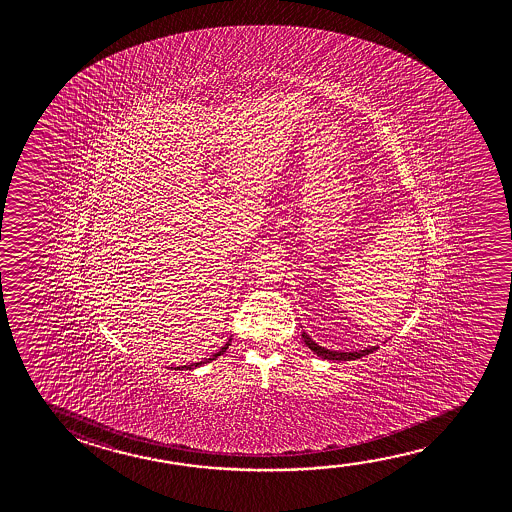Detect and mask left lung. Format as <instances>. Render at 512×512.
Listing matches in <instances>:
<instances>
[{"label":"left lung","mask_w":512,"mask_h":512,"mask_svg":"<svg viewBox=\"0 0 512 512\" xmlns=\"http://www.w3.org/2000/svg\"><path fill=\"white\" fill-rule=\"evenodd\" d=\"M302 337L303 341H305V344L309 346L312 352L316 353L321 359H328V361H355V359H361L364 355H368V353L377 350V348L373 346V348H366V350H359V352H332V350H328V348H323V346H319L318 343H314L305 332H303Z\"/></svg>","instance_id":"obj_1"}]
</instances>
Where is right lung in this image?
Segmentation results:
<instances>
[{
  "mask_svg": "<svg viewBox=\"0 0 512 512\" xmlns=\"http://www.w3.org/2000/svg\"><path fill=\"white\" fill-rule=\"evenodd\" d=\"M230 346V341H228L219 352L214 353L210 359H205V361L202 362H194V364H191V366H182V368L185 369H191V368H198V366H202V364H207V362L214 361V359H218L219 355H223V353L227 352V348Z\"/></svg>",
  "mask_w": 512,
  "mask_h": 512,
  "instance_id": "1",
  "label": "right lung"
}]
</instances>
